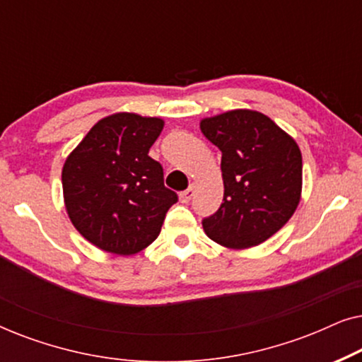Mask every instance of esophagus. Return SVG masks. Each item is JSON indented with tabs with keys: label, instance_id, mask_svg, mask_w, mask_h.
<instances>
[{
	"label": "esophagus",
	"instance_id": "obj_1",
	"mask_svg": "<svg viewBox=\"0 0 362 362\" xmlns=\"http://www.w3.org/2000/svg\"><path fill=\"white\" fill-rule=\"evenodd\" d=\"M192 196H194V186L191 185L186 191L181 192L180 199H181V202H185V204H186V202H189L192 199Z\"/></svg>",
	"mask_w": 362,
	"mask_h": 362
}]
</instances>
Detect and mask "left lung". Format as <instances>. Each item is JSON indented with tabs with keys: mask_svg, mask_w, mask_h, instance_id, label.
<instances>
[{
	"mask_svg": "<svg viewBox=\"0 0 362 362\" xmlns=\"http://www.w3.org/2000/svg\"><path fill=\"white\" fill-rule=\"evenodd\" d=\"M201 132L222 153L224 180V202L202 219L207 237L229 249L262 244L288 222L300 202L298 145L254 110L204 118Z\"/></svg>",
	"mask_w": 362,
	"mask_h": 362,
	"instance_id": "1",
	"label": "left lung"
}]
</instances>
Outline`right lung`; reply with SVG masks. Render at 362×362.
<instances>
[{
  "label": "right lung",
  "instance_id": "add662e5",
  "mask_svg": "<svg viewBox=\"0 0 362 362\" xmlns=\"http://www.w3.org/2000/svg\"><path fill=\"white\" fill-rule=\"evenodd\" d=\"M163 120L115 113L95 123L64 163L62 189L72 224L98 249L136 254L160 235L177 201L148 151Z\"/></svg>",
  "mask_w": 362,
  "mask_h": 362
}]
</instances>
